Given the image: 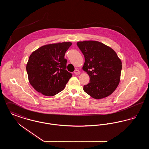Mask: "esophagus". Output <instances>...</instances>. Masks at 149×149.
Here are the masks:
<instances>
[{
  "mask_svg": "<svg viewBox=\"0 0 149 149\" xmlns=\"http://www.w3.org/2000/svg\"><path fill=\"white\" fill-rule=\"evenodd\" d=\"M74 74H75V75H79V74H80V71H79V70L76 69V70L74 71Z\"/></svg>",
  "mask_w": 149,
  "mask_h": 149,
  "instance_id": "34e87169",
  "label": "esophagus"
}]
</instances>
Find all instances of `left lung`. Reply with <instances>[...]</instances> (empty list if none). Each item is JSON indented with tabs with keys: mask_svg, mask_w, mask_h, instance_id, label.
<instances>
[{
	"mask_svg": "<svg viewBox=\"0 0 149 149\" xmlns=\"http://www.w3.org/2000/svg\"><path fill=\"white\" fill-rule=\"evenodd\" d=\"M85 58L83 67L90 78L84 91L94 99L111 95L120 80L122 62L112 49L95 41L77 42Z\"/></svg>",
	"mask_w": 149,
	"mask_h": 149,
	"instance_id": "1",
	"label": "left lung"
}]
</instances>
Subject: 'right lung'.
Instances as JSON below:
<instances>
[{
    "mask_svg": "<svg viewBox=\"0 0 149 149\" xmlns=\"http://www.w3.org/2000/svg\"><path fill=\"white\" fill-rule=\"evenodd\" d=\"M70 42L46 45L38 48L29 57L26 70L29 81L36 91L46 96L61 92L72 74L66 70L65 52Z\"/></svg>",
    "mask_w": 149,
    "mask_h": 149,
    "instance_id": "add662e5",
    "label": "right lung"
}]
</instances>
